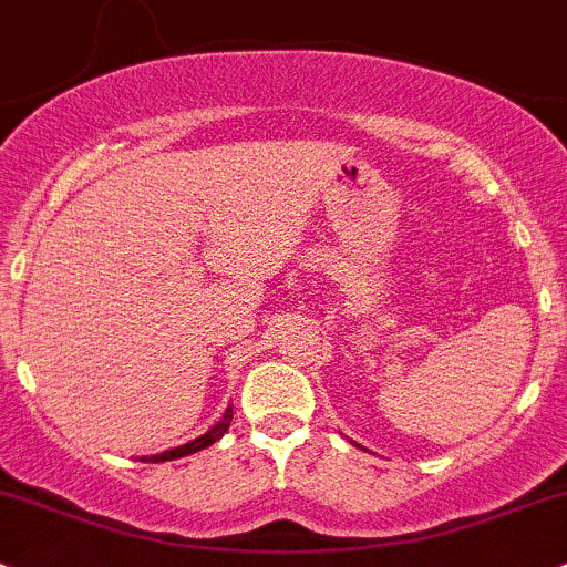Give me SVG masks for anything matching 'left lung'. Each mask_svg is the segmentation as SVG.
I'll use <instances>...</instances> for the list:
<instances>
[{
	"instance_id": "obj_1",
	"label": "left lung",
	"mask_w": 567,
	"mask_h": 567,
	"mask_svg": "<svg viewBox=\"0 0 567 567\" xmlns=\"http://www.w3.org/2000/svg\"><path fill=\"white\" fill-rule=\"evenodd\" d=\"M352 445H358V442H352ZM358 447H360V445H358Z\"/></svg>"
}]
</instances>
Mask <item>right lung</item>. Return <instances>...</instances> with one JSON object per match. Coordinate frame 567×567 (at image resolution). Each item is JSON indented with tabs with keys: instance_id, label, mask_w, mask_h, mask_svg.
Instances as JSON below:
<instances>
[{
	"instance_id": "obj_1",
	"label": "right lung",
	"mask_w": 567,
	"mask_h": 567,
	"mask_svg": "<svg viewBox=\"0 0 567 567\" xmlns=\"http://www.w3.org/2000/svg\"><path fill=\"white\" fill-rule=\"evenodd\" d=\"M231 414H235V410H226L224 412V417L218 420V423L213 425V429L207 431V434H202L198 436V440H190V442H185V445H179V447H172V451H163V453H157V456H144L142 461H150V464H161V461H174V458H183V456H190V453H198V451H204V447H209L213 445V442H218L220 436L226 434V431H229V423H231Z\"/></svg>"
}]
</instances>
